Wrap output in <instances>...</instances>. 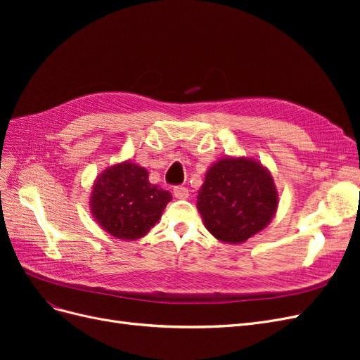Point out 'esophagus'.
Here are the masks:
<instances>
[{
	"mask_svg": "<svg viewBox=\"0 0 360 360\" xmlns=\"http://www.w3.org/2000/svg\"><path fill=\"white\" fill-rule=\"evenodd\" d=\"M172 192H174V197H176L177 200H186L189 197V191L184 186H176Z\"/></svg>",
	"mask_w": 360,
	"mask_h": 360,
	"instance_id": "34e87169",
	"label": "esophagus"
}]
</instances>
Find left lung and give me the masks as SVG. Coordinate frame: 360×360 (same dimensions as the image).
Returning <instances> with one entry per match:
<instances>
[{
    "label": "left lung",
    "mask_w": 360,
    "mask_h": 360,
    "mask_svg": "<svg viewBox=\"0 0 360 360\" xmlns=\"http://www.w3.org/2000/svg\"><path fill=\"white\" fill-rule=\"evenodd\" d=\"M279 192L267 167L248 156H225L210 163L198 191L204 226L222 243L240 245L274 219Z\"/></svg>",
    "instance_id": "left-lung-1"
}]
</instances>
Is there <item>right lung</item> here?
<instances>
[{
	"mask_svg": "<svg viewBox=\"0 0 360 360\" xmlns=\"http://www.w3.org/2000/svg\"><path fill=\"white\" fill-rule=\"evenodd\" d=\"M172 200L150 183L148 171L132 160L105 168L90 193V212L105 233L120 240H138L150 233Z\"/></svg>",
	"mask_w": 360,
	"mask_h": 360,
	"instance_id": "1",
	"label": "right lung"
}]
</instances>
